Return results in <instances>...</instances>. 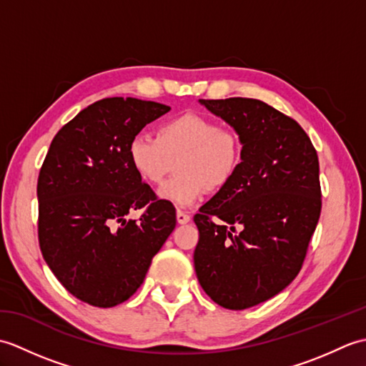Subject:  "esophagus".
Masks as SVG:
<instances>
[{
    "label": "esophagus",
    "instance_id": "esophagus-1",
    "mask_svg": "<svg viewBox=\"0 0 366 366\" xmlns=\"http://www.w3.org/2000/svg\"><path fill=\"white\" fill-rule=\"evenodd\" d=\"M176 220H177L179 224H185V223L190 222V215L182 212V211H177L176 212Z\"/></svg>",
    "mask_w": 366,
    "mask_h": 366
}]
</instances>
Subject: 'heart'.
I'll use <instances>...</instances> for the list:
<instances>
[{
    "label": "heart",
    "instance_id": "1",
    "mask_svg": "<svg viewBox=\"0 0 366 366\" xmlns=\"http://www.w3.org/2000/svg\"><path fill=\"white\" fill-rule=\"evenodd\" d=\"M127 155L139 179L159 185L177 163V177L159 190V198L176 207H189L206 189L219 192L236 176L242 143L234 130L214 119L184 113L160 124L157 138L139 134L130 139Z\"/></svg>",
    "mask_w": 366,
    "mask_h": 366
}]
</instances>
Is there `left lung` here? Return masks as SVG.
<instances>
[{"instance_id":"8db88e82","label":"left lung","mask_w":366,"mask_h":366,"mask_svg":"<svg viewBox=\"0 0 366 366\" xmlns=\"http://www.w3.org/2000/svg\"><path fill=\"white\" fill-rule=\"evenodd\" d=\"M199 104L234 129L242 160L193 219L199 231L193 262L209 297L245 310L297 277L321 215L320 162L305 130L258 99Z\"/></svg>"}]
</instances>
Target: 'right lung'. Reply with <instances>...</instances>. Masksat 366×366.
<instances>
[{"mask_svg": "<svg viewBox=\"0 0 366 366\" xmlns=\"http://www.w3.org/2000/svg\"><path fill=\"white\" fill-rule=\"evenodd\" d=\"M168 105L110 97L84 108L53 138L37 181L39 245L66 290L110 308L142 286L176 227V209L157 199L132 168L130 139ZM146 207L138 221L129 212Z\"/></svg>", "mask_w": 366, "mask_h": 366, "instance_id": "obj_1", "label": "right lung"}]
</instances>
